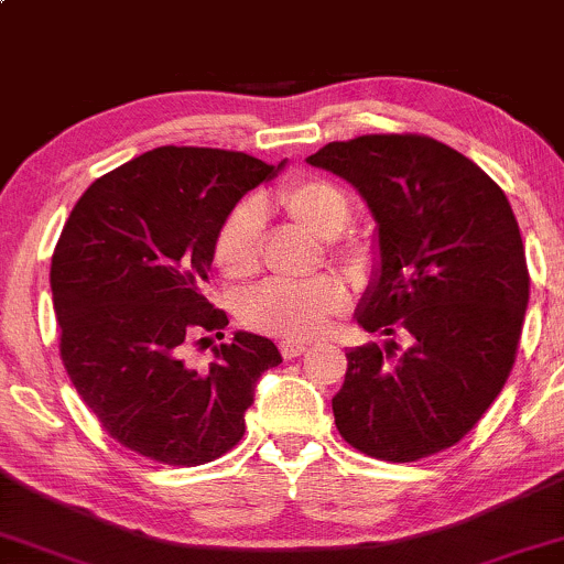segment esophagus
Here are the masks:
<instances>
[{"label":"esophagus","mask_w":564,"mask_h":564,"mask_svg":"<svg viewBox=\"0 0 564 564\" xmlns=\"http://www.w3.org/2000/svg\"><path fill=\"white\" fill-rule=\"evenodd\" d=\"M304 349H307V345H304V341H294V339L281 341V355H283V358H286V360L300 358Z\"/></svg>","instance_id":"obj_1"}]
</instances>
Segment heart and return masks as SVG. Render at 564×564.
I'll list each match as a JSON object with an SVG mask.
<instances>
[{"label":"heart","mask_w":564,"mask_h":564,"mask_svg":"<svg viewBox=\"0 0 564 564\" xmlns=\"http://www.w3.org/2000/svg\"><path fill=\"white\" fill-rule=\"evenodd\" d=\"M275 200L296 225L323 241L339 236L352 215L347 193L323 177L291 180L278 187ZM262 232L264 212L260 200L238 204L217 232V268L236 281L254 275L260 270ZM345 304L347 291L334 278H313L307 283L270 281L243 296L241 318L257 332L281 339H313L326 332Z\"/></svg>","instance_id":"heart-1"}]
</instances>
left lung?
I'll return each mask as SVG.
<instances>
[{
  "label": "left lung",
  "mask_w": 564,
  "mask_h": 564,
  "mask_svg": "<svg viewBox=\"0 0 564 564\" xmlns=\"http://www.w3.org/2000/svg\"><path fill=\"white\" fill-rule=\"evenodd\" d=\"M347 180L377 223V268L334 422L352 448L419 462L451 448L507 384L528 310L525 249L507 196L424 134L328 142L307 159Z\"/></svg>",
  "instance_id": "1"
}]
</instances>
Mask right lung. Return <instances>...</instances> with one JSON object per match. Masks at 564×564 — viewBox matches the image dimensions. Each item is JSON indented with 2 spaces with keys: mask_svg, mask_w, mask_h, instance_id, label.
I'll return each mask as SVG.
<instances>
[{
  "mask_svg": "<svg viewBox=\"0 0 564 564\" xmlns=\"http://www.w3.org/2000/svg\"><path fill=\"white\" fill-rule=\"evenodd\" d=\"M281 164L164 145L84 191L55 246L50 286L76 392L129 451L172 467L215 462L243 437L246 408L281 352L236 332L196 371L183 345L228 326L204 296L223 223ZM204 341V339H200Z\"/></svg>",
  "mask_w": 564,
  "mask_h": 564,
  "instance_id": "1",
  "label": "right lung"
}]
</instances>
